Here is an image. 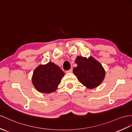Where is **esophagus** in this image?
I'll return each instance as SVG.
<instances>
[{
    "label": "esophagus",
    "mask_w": 132,
    "mask_h": 132,
    "mask_svg": "<svg viewBox=\"0 0 132 132\" xmlns=\"http://www.w3.org/2000/svg\"><path fill=\"white\" fill-rule=\"evenodd\" d=\"M73 72V69H70L69 70H66V73H72Z\"/></svg>",
    "instance_id": "34e87169"
}]
</instances>
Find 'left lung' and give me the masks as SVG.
Here are the masks:
<instances>
[{
    "mask_svg": "<svg viewBox=\"0 0 132 132\" xmlns=\"http://www.w3.org/2000/svg\"><path fill=\"white\" fill-rule=\"evenodd\" d=\"M75 62L77 67L73 68V73L78 81L87 88H95L103 81L105 76V70L101 64L94 57L77 56Z\"/></svg>",
    "mask_w": 132,
    "mask_h": 132,
    "instance_id": "1",
    "label": "left lung"
}]
</instances>
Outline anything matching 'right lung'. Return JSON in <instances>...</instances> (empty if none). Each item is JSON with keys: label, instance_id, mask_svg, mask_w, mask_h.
<instances>
[{"label": "right lung", "instance_id": "right-lung-1", "mask_svg": "<svg viewBox=\"0 0 132 132\" xmlns=\"http://www.w3.org/2000/svg\"><path fill=\"white\" fill-rule=\"evenodd\" d=\"M64 76V73L59 67L50 62L36 68L32 81L38 91L49 94L56 90Z\"/></svg>", "mask_w": 132, "mask_h": 132}]
</instances>
